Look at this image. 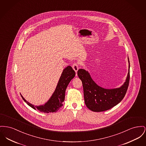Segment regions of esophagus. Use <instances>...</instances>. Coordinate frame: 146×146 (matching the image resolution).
Wrapping results in <instances>:
<instances>
[{
	"instance_id": "esophagus-1",
	"label": "esophagus",
	"mask_w": 146,
	"mask_h": 146,
	"mask_svg": "<svg viewBox=\"0 0 146 146\" xmlns=\"http://www.w3.org/2000/svg\"><path fill=\"white\" fill-rule=\"evenodd\" d=\"M72 68L74 70V71L77 73V72L78 70L79 69V64L77 63H74L73 66H72ZM76 76H77V74H76Z\"/></svg>"
}]
</instances>
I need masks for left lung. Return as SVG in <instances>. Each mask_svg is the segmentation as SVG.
<instances>
[{
    "label": "left lung",
    "mask_w": 146,
    "mask_h": 146,
    "mask_svg": "<svg viewBox=\"0 0 146 146\" xmlns=\"http://www.w3.org/2000/svg\"><path fill=\"white\" fill-rule=\"evenodd\" d=\"M129 72L125 83L119 88L108 89L98 86L85 69H79L78 76L82 82L85 104L87 108L94 112H102L110 109L123 99L127 92L129 81Z\"/></svg>",
    "instance_id": "left-lung-1"
}]
</instances>
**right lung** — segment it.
<instances>
[{"instance_id":"right-lung-1","label":"right lung","mask_w":146,"mask_h":146,"mask_svg":"<svg viewBox=\"0 0 146 146\" xmlns=\"http://www.w3.org/2000/svg\"><path fill=\"white\" fill-rule=\"evenodd\" d=\"M75 75V71L70 66L64 68L61 74L55 91L49 100L44 105L38 106H34V105L27 102L22 95L21 96L24 102L35 110L37 109L38 111L44 113L57 111L60 109V107L63 106L66 88L70 80L74 77Z\"/></svg>"}]
</instances>
